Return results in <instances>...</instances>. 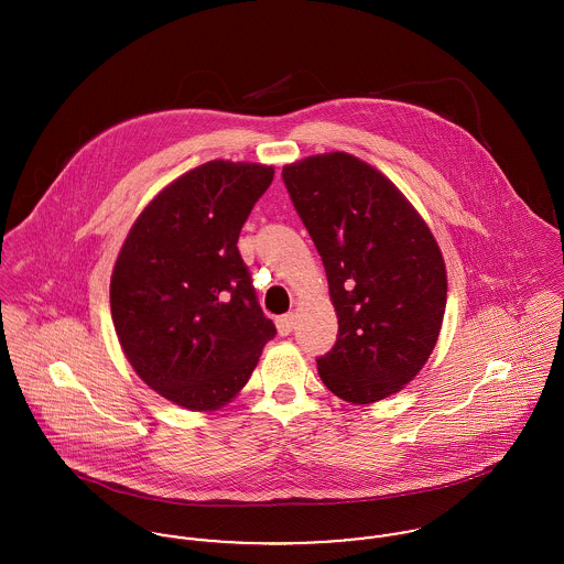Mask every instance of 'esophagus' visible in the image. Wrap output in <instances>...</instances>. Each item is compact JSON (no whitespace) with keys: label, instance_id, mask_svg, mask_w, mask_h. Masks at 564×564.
<instances>
[{"label":"esophagus","instance_id":"obj_1","mask_svg":"<svg viewBox=\"0 0 564 564\" xmlns=\"http://www.w3.org/2000/svg\"><path fill=\"white\" fill-rule=\"evenodd\" d=\"M275 325H278L280 334H282V336H286V334H291V332H293V327H295V315H293V313H289V315L278 317V319H275Z\"/></svg>","mask_w":564,"mask_h":564}]
</instances>
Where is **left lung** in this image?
<instances>
[{"instance_id":"8db88e82","label":"left lung","mask_w":564,"mask_h":564,"mask_svg":"<svg viewBox=\"0 0 564 564\" xmlns=\"http://www.w3.org/2000/svg\"><path fill=\"white\" fill-rule=\"evenodd\" d=\"M282 177L338 319L332 351L317 360L323 384L356 405L400 393L427 362L447 304L432 230L382 171L347 152L284 164Z\"/></svg>"}]
</instances>
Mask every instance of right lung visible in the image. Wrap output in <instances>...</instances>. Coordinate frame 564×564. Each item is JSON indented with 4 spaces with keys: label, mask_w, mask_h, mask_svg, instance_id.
<instances>
[{
    "label": "right lung",
    "mask_w": 564,
    "mask_h": 564,
    "mask_svg": "<svg viewBox=\"0 0 564 564\" xmlns=\"http://www.w3.org/2000/svg\"><path fill=\"white\" fill-rule=\"evenodd\" d=\"M275 169L210 161L186 171L141 210L110 278V313L137 376L193 412L232 402L275 336L239 235Z\"/></svg>",
    "instance_id": "add662e5"
}]
</instances>
